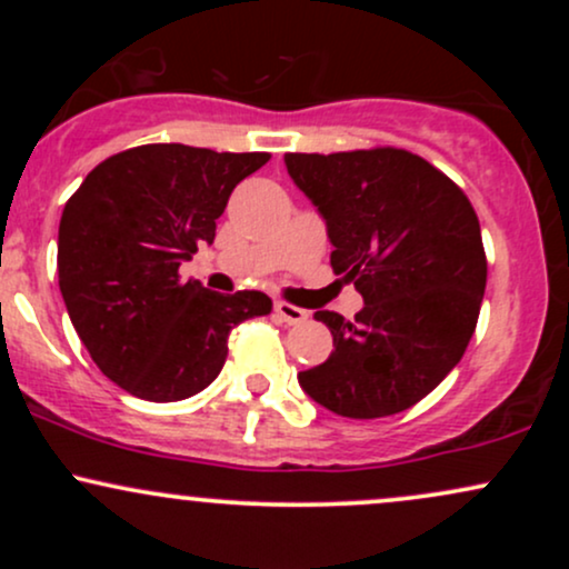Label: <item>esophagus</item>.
<instances>
[{
  "label": "esophagus",
  "mask_w": 569,
  "mask_h": 569,
  "mask_svg": "<svg viewBox=\"0 0 569 569\" xmlns=\"http://www.w3.org/2000/svg\"><path fill=\"white\" fill-rule=\"evenodd\" d=\"M276 312L289 326H297V323H305L307 321V310H302V307H297V305L276 302Z\"/></svg>",
  "instance_id": "1"
}]
</instances>
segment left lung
I'll use <instances>...</instances> for the list:
<instances>
[{
  "label": "left lung",
  "mask_w": 569,
  "mask_h": 569,
  "mask_svg": "<svg viewBox=\"0 0 569 569\" xmlns=\"http://www.w3.org/2000/svg\"><path fill=\"white\" fill-rule=\"evenodd\" d=\"M286 168L326 219L331 267L363 297L356 321L318 310L335 352L299 385L352 420L415 407L471 342L487 257L471 200L407 149L286 154Z\"/></svg>",
  "instance_id": "left-lung-1"
}]
</instances>
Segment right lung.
<instances>
[{
  "instance_id": "obj_1",
  "label": "right lung",
  "mask_w": 569,
  "mask_h": 569,
  "mask_svg": "<svg viewBox=\"0 0 569 569\" xmlns=\"http://www.w3.org/2000/svg\"><path fill=\"white\" fill-rule=\"evenodd\" d=\"M267 152L143 143L84 176L58 227V286L77 335L109 380L143 401L200 393L238 323L270 316L262 291L219 293L179 267L213 243L232 189Z\"/></svg>"
}]
</instances>
